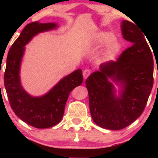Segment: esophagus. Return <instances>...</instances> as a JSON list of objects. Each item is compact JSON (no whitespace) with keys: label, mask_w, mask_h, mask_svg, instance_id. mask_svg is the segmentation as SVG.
<instances>
[{"label":"esophagus","mask_w":158,"mask_h":158,"mask_svg":"<svg viewBox=\"0 0 158 158\" xmlns=\"http://www.w3.org/2000/svg\"><path fill=\"white\" fill-rule=\"evenodd\" d=\"M83 77H84L85 79H86L87 78L90 76V70H88V69H86V70H85L84 71H83Z\"/></svg>","instance_id":"1"}]
</instances>
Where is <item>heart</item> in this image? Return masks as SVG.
Segmentation results:
<instances>
[{"mask_svg": "<svg viewBox=\"0 0 158 158\" xmlns=\"http://www.w3.org/2000/svg\"><path fill=\"white\" fill-rule=\"evenodd\" d=\"M93 41L98 46H104V50L101 53V59L103 62H110L114 61L120 53L122 46L116 40L115 35L112 32L100 31L95 33L93 36Z\"/></svg>", "mask_w": 158, "mask_h": 158, "instance_id": "1", "label": "heart"}]
</instances>
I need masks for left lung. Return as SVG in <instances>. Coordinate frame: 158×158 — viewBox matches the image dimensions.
<instances>
[{"mask_svg": "<svg viewBox=\"0 0 158 158\" xmlns=\"http://www.w3.org/2000/svg\"><path fill=\"white\" fill-rule=\"evenodd\" d=\"M138 27L122 21L123 39L133 46L117 61L100 64L99 70L85 81L91 117L101 128L120 130L129 126L143 113L151 94L153 56L144 32Z\"/></svg>", "mask_w": 158, "mask_h": 158, "instance_id": "left-lung-1", "label": "left lung"}]
</instances>
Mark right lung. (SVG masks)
I'll use <instances>...</instances> for the list:
<instances>
[{
  "label": "right lung",
  "mask_w": 158,
  "mask_h": 158,
  "mask_svg": "<svg viewBox=\"0 0 158 158\" xmlns=\"http://www.w3.org/2000/svg\"><path fill=\"white\" fill-rule=\"evenodd\" d=\"M56 23L35 21L27 24L9 50L4 85L12 109L21 120L37 128H50L60 123L69 94L83 81L81 69L63 77L48 93L34 97L23 88L20 77L25 46L39 33L56 30Z\"/></svg>",
  "instance_id": "add662e5"
}]
</instances>
